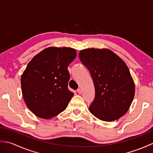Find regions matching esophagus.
<instances>
[{"mask_svg":"<svg viewBox=\"0 0 153 153\" xmlns=\"http://www.w3.org/2000/svg\"><path fill=\"white\" fill-rule=\"evenodd\" d=\"M77 92L79 94H82V89H78L77 90Z\"/></svg>","mask_w":153,"mask_h":153,"instance_id":"esophagus-1","label":"esophagus"}]
</instances>
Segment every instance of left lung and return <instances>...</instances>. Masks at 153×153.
<instances>
[{
	"instance_id": "8db88e82",
	"label": "left lung",
	"mask_w": 153,
	"mask_h": 153,
	"mask_svg": "<svg viewBox=\"0 0 153 153\" xmlns=\"http://www.w3.org/2000/svg\"><path fill=\"white\" fill-rule=\"evenodd\" d=\"M79 59L91 74L95 95L89 106L99 120L112 122L128 111L134 99L135 85L126 63L106 48L81 51Z\"/></svg>"
}]
</instances>
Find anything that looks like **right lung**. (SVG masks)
Returning <instances> with one entry per match:
<instances>
[{
	"label": "right lung",
	"mask_w": 153,
	"mask_h": 153,
	"mask_svg": "<svg viewBox=\"0 0 153 153\" xmlns=\"http://www.w3.org/2000/svg\"><path fill=\"white\" fill-rule=\"evenodd\" d=\"M76 55L71 48L48 47L28 63L21 77L22 91L35 115L48 119L66 108L74 95L68 87V66Z\"/></svg>",
	"instance_id": "right-lung-1"
}]
</instances>
